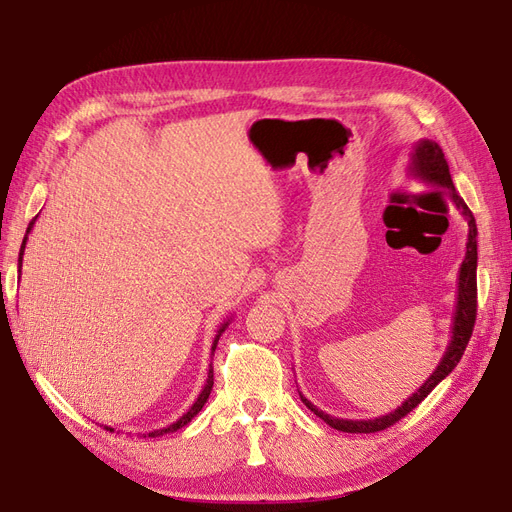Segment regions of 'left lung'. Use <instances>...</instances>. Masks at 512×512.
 I'll use <instances>...</instances> for the list:
<instances>
[{"label":"left lung","mask_w":512,"mask_h":512,"mask_svg":"<svg viewBox=\"0 0 512 512\" xmlns=\"http://www.w3.org/2000/svg\"><path fill=\"white\" fill-rule=\"evenodd\" d=\"M408 175L412 179L423 181L431 188H444L451 196L455 207L461 211L463 218L468 222V243H466V256H463V262L459 267V277H457V303H455V314H453V327H451V344H448L444 356L440 359L438 367L433 369V374L423 382L421 389L412 393L404 404L397 406L393 412L378 416V418H367V421H350V418H335L327 412L318 410L312 401L305 399L301 393V401L312 410L316 416H320L324 423L331 425L337 431H346V433H374L382 431L386 427L395 425L401 421L406 414H410L421 401L436 389V386L451 374V371L457 367L459 359L463 356V350H466L472 329H474V320H476V220L468 205L463 203V198L455 192V185L451 179V173H448V164L440 145L436 141H429V138H421L410 153V164H408Z\"/></svg>","instance_id":"1"}]
</instances>
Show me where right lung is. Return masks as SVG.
Here are the masks:
<instances>
[{
    "instance_id": "add662e5",
    "label": "right lung",
    "mask_w": 512,
    "mask_h": 512,
    "mask_svg": "<svg viewBox=\"0 0 512 512\" xmlns=\"http://www.w3.org/2000/svg\"><path fill=\"white\" fill-rule=\"evenodd\" d=\"M38 218V215H36ZM36 218L29 222V226H27V232H25V239H23V245H21V252H19V273H21V267H23V252H25V243H27V235L29 232H32V228H34V224H36ZM230 324V320H226L222 327H220V331H218V335H215V339H213V346H211V352H215V346H218V342H220V335L226 331V327ZM211 389H213V369H209V376H207V384H205V389L200 391V395L196 397V401L192 404V408L185 412L181 418H177V421L173 423V425H166V427H162V429H153V431H149V433H141L143 438H160V436H164V433H173V431H177V429H181L183 425H188L192 418L203 410V406L207 404V399H209V395H211ZM104 429H108V431H115L113 427H108V425H104Z\"/></svg>"
}]
</instances>
